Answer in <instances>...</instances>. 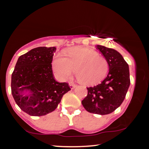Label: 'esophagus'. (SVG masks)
I'll list each match as a JSON object with an SVG mask.
<instances>
[{"label": "esophagus", "instance_id": "esophagus-1", "mask_svg": "<svg viewBox=\"0 0 149 149\" xmlns=\"http://www.w3.org/2000/svg\"><path fill=\"white\" fill-rule=\"evenodd\" d=\"M69 85H70V88H71L72 89H74V88L75 87V84H74V83H70Z\"/></svg>", "mask_w": 149, "mask_h": 149}]
</instances>
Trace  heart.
<instances>
[{"label": "heart", "mask_w": 149, "mask_h": 149, "mask_svg": "<svg viewBox=\"0 0 149 149\" xmlns=\"http://www.w3.org/2000/svg\"><path fill=\"white\" fill-rule=\"evenodd\" d=\"M52 69L57 78L70 79L75 70L76 77L82 84H99L106 77L108 64L95 50L85 47H74L68 50L64 58L57 56L52 61Z\"/></svg>", "instance_id": "b5f03b06"}]
</instances>
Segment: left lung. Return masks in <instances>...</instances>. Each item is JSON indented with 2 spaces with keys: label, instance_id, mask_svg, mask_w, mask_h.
Listing matches in <instances>:
<instances>
[{
  "label": "left lung",
  "instance_id": "obj_1",
  "mask_svg": "<svg viewBox=\"0 0 149 149\" xmlns=\"http://www.w3.org/2000/svg\"><path fill=\"white\" fill-rule=\"evenodd\" d=\"M97 49L105 58L109 72L101 84L87 87V95L81 103L87 112L106 115L122 104L130 85L127 63L114 49L97 45Z\"/></svg>",
  "mask_w": 149,
  "mask_h": 149
}]
</instances>
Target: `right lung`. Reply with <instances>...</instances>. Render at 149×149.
<instances>
[{
	"mask_svg": "<svg viewBox=\"0 0 149 149\" xmlns=\"http://www.w3.org/2000/svg\"><path fill=\"white\" fill-rule=\"evenodd\" d=\"M55 47L35 48L19 57L12 74L11 91L20 109L42 116L57 108L71 89L66 82L55 80L52 61Z\"/></svg>",
	"mask_w": 149,
	"mask_h": 149,
	"instance_id": "obj_1",
	"label": "right lung"
}]
</instances>
